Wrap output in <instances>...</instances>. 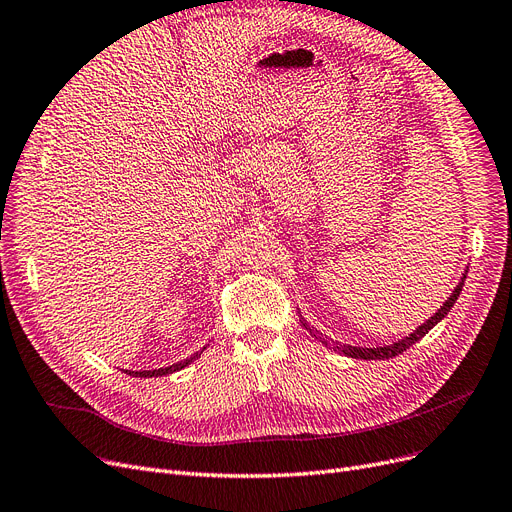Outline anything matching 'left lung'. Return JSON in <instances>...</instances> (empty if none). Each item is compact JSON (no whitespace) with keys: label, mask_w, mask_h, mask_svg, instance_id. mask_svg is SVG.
<instances>
[{"label":"left lung","mask_w":512,"mask_h":512,"mask_svg":"<svg viewBox=\"0 0 512 512\" xmlns=\"http://www.w3.org/2000/svg\"><path fill=\"white\" fill-rule=\"evenodd\" d=\"M466 273H468V271H464V275H462V279H460V284L455 286V290L451 292V296L443 303V307H440V309L430 317V320H426L419 328H415V330L409 334V337H402L400 341H396V343H392V345H383V347H356V345H347V343H337V341H332V339L324 337V334H322L320 330H315L313 326H309L303 315H301V324H303V328L311 334L313 339L322 341V345L330 347L332 351H337V354H343V356H347V358H358V360H390V358L402 354V351H407V349H409L411 345H415L419 339H424L426 334L451 311V307H453L455 301H457V296H460V292H462Z\"/></svg>","instance_id":"1"}]
</instances>
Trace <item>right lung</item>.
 Masks as SVG:
<instances>
[{
	"label": "right lung",
	"instance_id": "obj_1",
	"mask_svg": "<svg viewBox=\"0 0 512 512\" xmlns=\"http://www.w3.org/2000/svg\"><path fill=\"white\" fill-rule=\"evenodd\" d=\"M203 349H205V347H203ZM203 349H201V351H197L195 356H190V358H186V360H182V362H175V364H171V366H165V368H154V370H129V375H133V377H163V375L178 373V370L186 368L190 362H195V360L203 354Z\"/></svg>",
	"mask_w": 512,
	"mask_h": 512
}]
</instances>
